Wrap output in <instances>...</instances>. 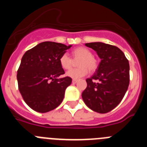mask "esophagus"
<instances>
[{
  "label": "esophagus",
  "mask_w": 147,
  "mask_h": 147,
  "mask_svg": "<svg viewBox=\"0 0 147 147\" xmlns=\"http://www.w3.org/2000/svg\"><path fill=\"white\" fill-rule=\"evenodd\" d=\"M77 82H78L77 80H72V82L74 83V84H76V83Z\"/></svg>",
  "instance_id": "1"
}]
</instances>
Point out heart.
<instances>
[{
    "label": "heart",
    "instance_id": "heart-1",
    "mask_svg": "<svg viewBox=\"0 0 147 147\" xmlns=\"http://www.w3.org/2000/svg\"><path fill=\"white\" fill-rule=\"evenodd\" d=\"M73 57L74 59H80L78 62L77 68H72L66 73V76L72 79H79L86 76L90 71H93L98 67L97 60L93 57L92 52L85 47H78L73 50ZM73 61L68 54H63L59 58V64L63 69L67 70L71 68Z\"/></svg>",
    "mask_w": 147,
    "mask_h": 147
}]
</instances>
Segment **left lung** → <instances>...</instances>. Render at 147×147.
<instances>
[{"mask_svg":"<svg viewBox=\"0 0 147 147\" xmlns=\"http://www.w3.org/2000/svg\"><path fill=\"white\" fill-rule=\"evenodd\" d=\"M85 45L97 53L101 62L96 72L86 80L88 86L82 97L90 109L106 113L120 103L127 92L129 83V61L123 51L114 45L100 42Z\"/></svg>","mask_w":147,"mask_h":147,"instance_id":"obj_1","label":"left lung"}]
</instances>
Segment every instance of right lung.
<instances>
[{
    "mask_svg": "<svg viewBox=\"0 0 147 147\" xmlns=\"http://www.w3.org/2000/svg\"><path fill=\"white\" fill-rule=\"evenodd\" d=\"M71 46L42 42L23 56L17 74L18 88L23 100L32 110L47 113L62 103L72 79L59 78L65 74L59 58Z\"/></svg>",
    "mask_w": 147,
    "mask_h": 147,
    "instance_id": "add662e5",
    "label": "right lung"
}]
</instances>
